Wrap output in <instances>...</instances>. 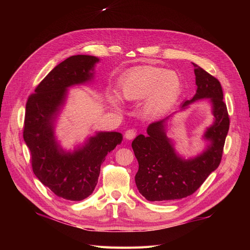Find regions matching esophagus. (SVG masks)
<instances>
[{
    "label": "esophagus",
    "instance_id": "34e87169",
    "mask_svg": "<svg viewBox=\"0 0 250 250\" xmlns=\"http://www.w3.org/2000/svg\"><path fill=\"white\" fill-rule=\"evenodd\" d=\"M135 135H137V131H135L134 129H128L125 132V139L130 141V140H133L135 138Z\"/></svg>",
    "mask_w": 250,
    "mask_h": 250
}]
</instances>
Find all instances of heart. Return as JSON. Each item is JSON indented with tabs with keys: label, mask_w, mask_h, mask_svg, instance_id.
Wrapping results in <instances>:
<instances>
[{
	"label": "heart",
	"mask_w": 250,
	"mask_h": 250,
	"mask_svg": "<svg viewBox=\"0 0 250 250\" xmlns=\"http://www.w3.org/2000/svg\"><path fill=\"white\" fill-rule=\"evenodd\" d=\"M178 75L162 67L137 66L125 73L119 81V95L126 101H138L146 98L144 109L150 117H160L175 102L180 93ZM120 97L109 92L108 101L115 107L121 105Z\"/></svg>",
	"instance_id": "1"
}]
</instances>
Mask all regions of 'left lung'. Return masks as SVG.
I'll return each mask as SVG.
<instances>
[{"label": "left lung", "instance_id": "obj_1", "mask_svg": "<svg viewBox=\"0 0 250 250\" xmlns=\"http://www.w3.org/2000/svg\"><path fill=\"white\" fill-rule=\"evenodd\" d=\"M193 64L197 89L192 99L181 104L180 111L193 102L208 100L214 119L202 135V139L208 142L207 147L201 153L190 158L176 152L173 141L167 137V128L172 116L177 111L150 124L147 135L139 134L131 144L139 162V171L134 179L139 192L149 201L181 199L192 195L221 162L229 129L222 87L218 79L197 64Z\"/></svg>", "mask_w": 250, "mask_h": 250}]
</instances>
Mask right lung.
I'll list each match as a JSON object with an SVG mask.
<instances>
[{"label":"right lung","mask_w":250,"mask_h":250,"mask_svg":"<svg viewBox=\"0 0 250 250\" xmlns=\"http://www.w3.org/2000/svg\"><path fill=\"white\" fill-rule=\"evenodd\" d=\"M99 60L90 55L66 58L44 77L26 104L24 140L35 176L58 197L72 201L93 193L101 164L123 140L120 132H96L73 151L64 150L56 140V120L65 104L67 89L93 81Z\"/></svg>","instance_id":"obj_1"}]
</instances>
